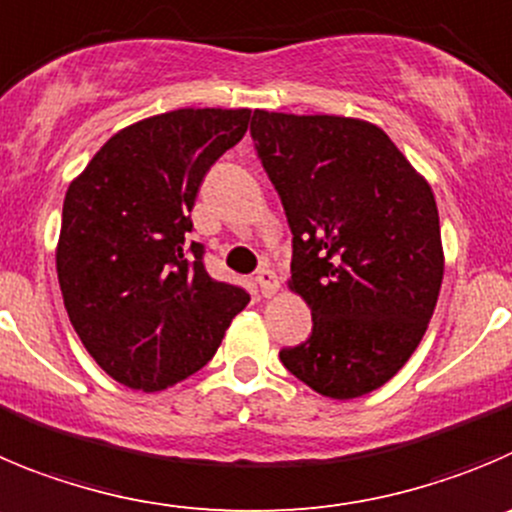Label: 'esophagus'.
Instances as JSON below:
<instances>
[{
  "label": "esophagus",
  "instance_id": "esophagus-1",
  "mask_svg": "<svg viewBox=\"0 0 512 512\" xmlns=\"http://www.w3.org/2000/svg\"><path fill=\"white\" fill-rule=\"evenodd\" d=\"M255 283H257V288H260L262 298H272V295L278 293V288H280L278 275H275V272H272L270 267H262V270L257 272Z\"/></svg>",
  "mask_w": 512,
  "mask_h": 512
}]
</instances>
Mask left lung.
<instances>
[{"label":"left lung","mask_w":512,"mask_h":512,"mask_svg":"<svg viewBox=\"0 0 512 512\" xmlns=\"http://www.w3.org/2000/svg\"><path fill=\"white\" fill-rule=\"evenodd\" d=\"M252 141L293 232L290 290L313 331L280 361L331 399H356L407 364L444 275L432 186L379 126L255 111Z\"/></svg>","instance_id":"1"}]
</instances>
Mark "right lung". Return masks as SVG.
<instances>
[{
  "mask_svg": "<svg viewBox=\"0 0 512 512\" xmlns=\"http://www.w3.org/2000/svg\"><path fill=\"white\" fill-rule=\"evenodd\" d=\"M250 108H179L100 146L68 186L57 280L75 333L123 386L161 391L202 369L250 303L189 242L204 174L240 143Z\"/></svg>",
  "mask_w": 512,
  "mask_h": 512,
  "instance_id": "add662e5",
  "label": "right lung"
}]
</instances>
